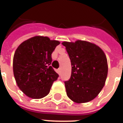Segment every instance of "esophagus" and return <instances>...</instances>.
<instances>
[{"label": "esophagus", "instance_id": "esophagus-1", "mask_svg": "<svg viewBox=\"0 0 123 123\" xmlns=\"http://www.w3.org/2000/svg\"><path fill=\"white\" fill-rule=\"evenodd\" d=\"M57 72H58V74L59 75H61V68H59V69L57 70Z\"/></svg>", "mask_w": 123, "mask_h": 123}]
</instances>
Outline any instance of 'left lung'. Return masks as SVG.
<instances>
[{"mask_svg":"<svg viewBox=\"0 0 123 123\" xmlns=\"http://www.w3.org/2000/svg\"><path fill=\"white\" fill-rule=\"evenodd\" d=\"M71 61L72 72L64 82L68 97L77 103H87L99 93L108 72L107 57L101 49L88 41H64Z\"/></svg>","mask_w":123,"mask_h":123,"instance_id":"obj_1","label":"left lung"}]
</instances>
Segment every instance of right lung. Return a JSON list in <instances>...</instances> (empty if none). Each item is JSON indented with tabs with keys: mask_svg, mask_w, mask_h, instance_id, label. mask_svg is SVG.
<instances>
[{
	"mask_svg": "<svg viewBox=\"0 0 123 123\" xmlns=\"http://www.w3.org/2000/svg\"><path fill=\"white\" fill-rule=\"evenodd\" d=\"M59 41L48 37L35 36L18 46L13 58L15 80L24 93L32 99H41L49 94L59 74L51 67V54Z\"/></svg>",
	"mask_w": 123,
	"mask_h": 123,
	"instance_id": "add662e5",
	"label": "right lung"
}]
</instances>
